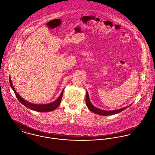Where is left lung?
<instances>
[{
  "label": "left lung",
  "instance_id": "left-lung-1",
  "mask_svg": "<svg viewBox=\"0 0 155 155\" xmlns=\"http://www.w3.org/2000/svg\"><path fill=\"white\" fill-rule=\"evenodd\" d=\"M86 106H87L88 109L92 112L97 114L98 115H103V116H107V115H114V114H118L119 112H122L123 110H125L126 108L129 107L130 106H127L126 107L124 108H121L118 110H101V109H99L98 108H97L96 107H95L94 106L92 105V104L91 103L90 100H89V94L87 91H86Z\"/></svg>",
  "mask_w": 155,
  "mask_h": 155
}]
</instances>
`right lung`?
<instances>
[{
	"mask_svg": "<svg viewBox=\"0 0 155 155\" xmlns=\"http://www.w3.org/2000/svg\"><path fill=\"white\" fill-rule=\"evenodd\" d=\"M9 83L11 85V87H12V90L14 91L15 96L17 98V100L23 104L24 105L25 107L34 110V111H37V112H51L52 111L54 110H55L60 104L61 99H62V97H63V92L64 89L63 90V91L61 92V94L60 95L59 97L54 102L49 103V104H32L31 103H29L28 101H26L25 100H24L23 98H21L19 94H18L17 93V92L15 91V90L14 89V87L12 85V81L11 80V77H9Z\"/></svg>",
	"mask_w": 155,
	"mask_h": 155,
	"instance_id": "add662e5",
	"label": "right lung"
}]
</instances>
